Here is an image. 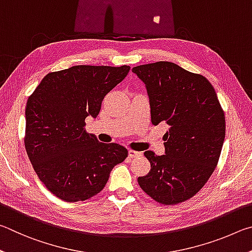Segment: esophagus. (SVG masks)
Listing matches in <instances>:
<instances>
[{"instance_id": "1", "label": "esophagus", "mask_w": 252, "mask_h": 252, "mask_svg": "<svg viewBox=\"0 0 252 252\" xmlns=\"http://www.w3.org/2000/svg\"><path fill=\"white\" fill-rule=\"evenodd\" d=\"M143 155V153H140V152H135V151H130L128 152V156H129V158H136V157H140Z\"/></svg>"}]
</instances>
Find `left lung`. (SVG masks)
Listing matches in <instances>:
<instances>
[{"label":"left lung","instance_id":"obj_1","mask_svg":"<svg viewBox=\"0 0 252 252\" xmlns=\"http://www.w3.org/2000/svg\"><path fill=\"white\" fill-rule=\"evenodd\" d=\"M131 70L146 86L152 123L168 126L165 155L145 152L151 171L138 184L160 204H179L200 190L218 164L226 135L223 110L202 75L162 61Z\"/></svg>","mask_w":252,"mask_h":252}]
</instances>
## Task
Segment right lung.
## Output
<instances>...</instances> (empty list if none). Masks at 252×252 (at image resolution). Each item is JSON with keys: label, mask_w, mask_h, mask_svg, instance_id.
Here are the masks:
<instances>
[{"label": "right lung", "mask_w": 252, "mask_h": 252, "mask_svg": "<svg viewBox=\"0 0 252 252\" xmlns=\"http://www.w3.org/2000/svg\"><path fill=\"white\" fill-rule=\"evenodd\" d=\"M130 67L76 65L48 73L29 97L25 149L35 173L60 199L84 201L103 190L109 174L128 152L99 143L85 118L98 115L104 97Z\"/></svg>", "instance_id": "add662e5"}]
</instances>
